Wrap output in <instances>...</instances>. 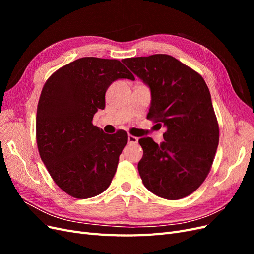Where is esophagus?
<instances>
[{
  "mask_svg": "<svg viewBox=\"0 0 254 254\" xmlns=\"http://www.w3.org/2000/svg\"><path fill=\"white\" fill-rule=\"evenodd\" d=\"M137 137L136 136H133V135H131V134H129L128 135V143L129 144H135V143H137Z\"/></svg>",
  "mask_w": 254,
  "mask_h": 254,
  "instance_id": "1",
  "label": "esophagus"
}]
</instances>
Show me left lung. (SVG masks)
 I'll return each mask as SVG.
<instances>
[{"label":"left lung","instance_id":"1","mask_svg":"<svg viewBox=\"0 0 254 254\" xmlns=\"http://www.w3.org/2000/svg\"><path fill=\"white\" fill-rule=\"evenodd\" d=\"M150 90L148 119L165 128L164 141L139 140L137 170L145 188L170 200L190 195L206 178L216 153L219 130L203 78L164 54L123 59Z\"/></svg>","mask_w":254,"mask_h":254}]
</instances>
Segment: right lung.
Wrapping results in <instances>:
<instances>
[{"mask_svg": "<svg viewBox=\"0 0 254 254\" xmlns=\"http://www.w3.org/2000/svg\"><path fill=\"white\" fill-rule=\"evenodd\" d=\"M118 79L134 76L117 59L83 57L54 73L37 109V144L53 180L79 199L108 189L128 141L124 130L107 134L92 124L105 94Z\"/></svg>", "mask_w": 254, "mask_h": 254, "instance_id": "add662e5", "label": "right lung"}]
</instances>
